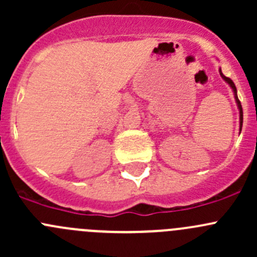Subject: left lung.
<instances>
[{
    "instance_id": "left-lung-1",
    "label": "left lung",
    "mask_w": 257,
    "mask_h": 257,
    "mask_svg": "<svg viewBox=\"0 0 257 257\" xmlns=\"http://www.w3.org/2000/svg\"><path fill=\"white\" fill-rule=\"evenodd\" d=\"M220 76L222 77V78H224V80L226 83H229L230 84V87L232 88V90H234V94H235V99H236V103H237V107H239V109H240V132H241V128H242V107H241V103H240V100H239V98H237V92H236V87H235V84H234V82H232L231 79L229 78V77H225L224 74H222V72H221V69H220Z\"/></svg>"
}]
</instances>
